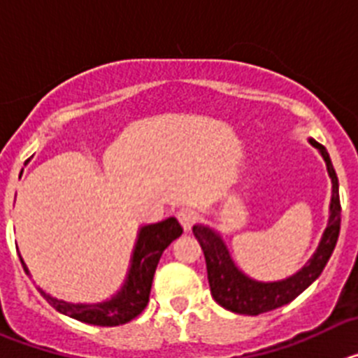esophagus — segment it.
I'll return each instance as SVG.
<instances>
[{"instance_id": "obj_1", "label": "esophagus", "mask_w": 358, "mask_h": 358, "mask_svg": "<svg viewBox=\"0 0 358 358\" xmlns=\"http://www.w3.org/2000/svg\"><path fill=\"white\" fill-rule=\"evenodd\" d=\"M177 218H179V222H181L182 229L185 231H189L192 229V226L195 224V213L192 210H179L177 211Z\"/></svg>"}]
</instances>
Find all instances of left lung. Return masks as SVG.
<instances>
[{"label":"left lung","instance_id":"8db88e82","mask_svg":"<svg viewBox=\"0 0 358 358\" xmlns=\"http://www.w3.org/2000/svg\"><path fill=\"white\" fill-rule=\"evenodd\" d=\"M310 145L319 150L327 163L328 176L331 179V199L328 211V224L322 231L317 249L310 260L292 276L278 281H258L243 273L235 264L222 235L215 227L206 224H195L194 235L201 243L204 258H206L208 281H210L211 296L215 301L226 310L236 314L258 315L268 310L280 308L292 299H296L303 290L308 289L330 260L335 243L339 238L341 229V201H339V179L334 170L327 148L310 138Z\"/></svg>","mask_w":358,"mask_h":358}]
</instances>
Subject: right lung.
Here are the masks:
<instances>
[{"mask_svg":"<svg viewBox=\"0 0 358 358\" xmlns=\"http://www.w3.org/2000/svg\"><path fill=\"white\" fill-rule=\"evenodd\" d=\"M182 233L181 224L176 217H169L156 224H145L138 231L134 249L131 255L127 276L123 285L116 294L100 303H69L64 299H57L39 289L41 296L61 314L69 315L77 321L96 324V327H118L132 321L140 315L148 303L150 296L152 280L159 264L163 251L169 248L176 238ZM21 258V256H19ZM23 268L30 274L27 264L21 258Z\"/></svg>","mask_w":358,"mask_h":358,"instance_id":"1","label":"right lung"}]
</instances>
